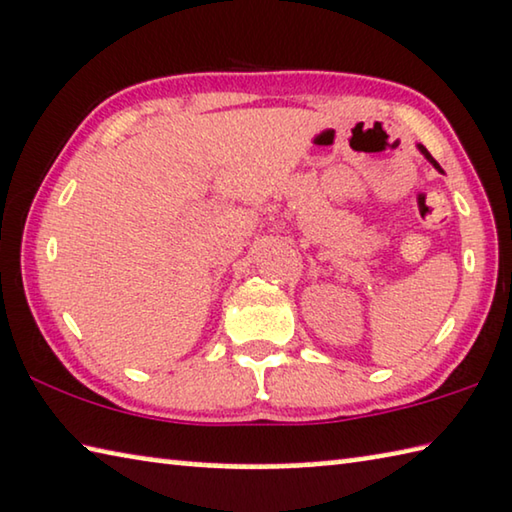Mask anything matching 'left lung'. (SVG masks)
I'll list each match as a JSON object with an SVG mask.
<instances>
[{
	"instance_id": "8db88e82",
	"label": "left lung",
	"mask_w": 512,
	"mask_h": 512,
	"mask_svg": "<svg viewBox=\"0 0 512 512\" xmlns=\"http://www.w3.org/2000/svg\"><path fill=\"white\" fill-rule=\"evenodd\" d=\"M417 148H419V152H421V154H424V157H426L428 161H431V164H433V166H435L437 170H440V164H437V161H435V159L431 157V152H428V150L424 148V145H417Z\"/></svg>"
}]
</instances>
